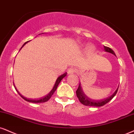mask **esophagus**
Instances as JSON below:
<instances>
[{
    "label": "esophagus",
    "mask_w": 134,
    "mask_h": 134,
    "mask_svg": "<svg viewBox=\"0 0 134 134\" xmlns=\"http://www.w3.org/2000/svg\"><path fill=\"white\" fill-rule=\"evenodd\" d=\"M77 72V70L75 69H70L68 71V74H74L76 73Z\"/></svg>",
    "instance_id": "esophagus-1"
}]
</instances>
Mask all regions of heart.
<instances>
[{
  "label": "heart",
  "mask_w": 134,
  "mask_h": 134,
  "mask_svg": "<svg viewBox=\"0 0 134 134\" xmlns=\"http://www.w3.org/2000/svg\"><path fill=\"white\" fill-rule=\"evenodd\" d=\"M93 51H94V47L92 46H89L88 47V52L89 53H92Z\"/></svg>",
  "instance_id": "heart-1"
}]
</instances>
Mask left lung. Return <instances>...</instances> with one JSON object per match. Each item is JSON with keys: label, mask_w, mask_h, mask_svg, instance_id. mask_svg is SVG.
Here are the masks:
<instances>
[{"label": "left lung", "mask_w": 134, "mask_h": 134, "mask_svg": "<svg viewBox=\"0 0 134 134\" xmlns=\"http://www.w3.org/2000/svg\"><path fill=\"white\" fill-rule=\"evenodd\" d=\"M104 51L107 52H109L112 54L116 56V55L114 52V51H112L110 48L108 47L104 46ZM119 87H117L116 91L114 92V93L112 96L107 97V99H104V100H96L91 99L88 97L87 96H86V95L85 94L84 92H83L82 91V88L81 87V83H79V87L77 88L76 91V94L77 97H78L79 100L80 102L82 103L83 105L86 106H93V107H101V106L104 105L105 104H106L108 103L109 101H110L111 100L114 98V97L115 96L116 93L117 92V91H118Z\"/></svg>", "instance_id": "1"}]
</instances>
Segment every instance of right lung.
I'll return each instance as SVG.
<instances>
[{
    "label": "right lung",
    "instance_id": "obj_1",
    "mask_svg": "<svg viewBox=\"0 0 134 134\" xmlns=\"http://www.w3.org/2000/svg\"><path fill=\"white\" fill-rule=\"evenodd\" d=\"M42 34H43V33H42ZM29 42V41H27L25 43H24L23 46H22V47L20 48V51L21 49H22V48L23 47L25 46V45L26 44L27 42ZM66 75H67V72H65V73H64V74H62V75H61L60 76H59V77H58V78L57 79V80H56L55 83L54 87H53L52 89L51 90V91L50 92L48 93V94L46 96H45L44 97H42V98H41V99H34H34H27V98H26V97H24L23 96H22V95H21L20 93H19V92L17 91V89L15 87V85H14V87H15V88L16 91H17V93H18L21 96V97L23 98V99L27 101V102H32V103H42V102H47V101L49 100L50 99V98H51V97H52V95L54 94V93L55 92V91L56 89H57L58 85H59V83H60V81L62 80L63 78H64V77L66 76Z\"/></svg>",
    "mask_w": 134,
    "mask_h": 134
}]
</instances>
